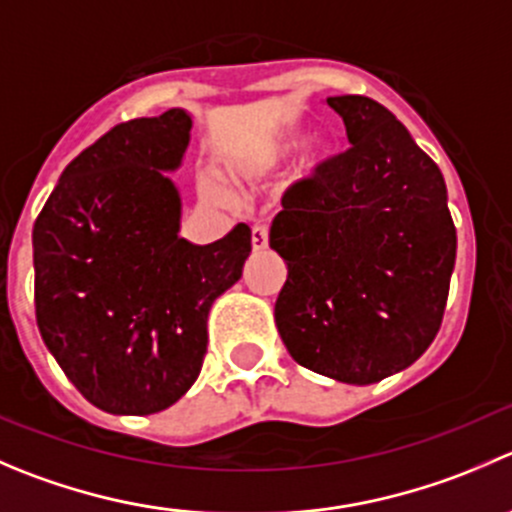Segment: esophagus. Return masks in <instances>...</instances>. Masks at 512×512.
I'll use <instances>...</instances> for the list:
<instances>
[{"label": "esophagus", "mask_w": 512, "mask_h": 512, "mask_svg": "<svg viewBox=\"0 0 512 512\" xmlns=\"http://www.w3.org/2000/svg\"><path fill=\"white\" fill-rule=\"evenodd\" d=\"M267 242H270V230H267L265 225L252 227V247H255V250H265Z\"/></svg>", "instance_id": "1"}]
</instances>
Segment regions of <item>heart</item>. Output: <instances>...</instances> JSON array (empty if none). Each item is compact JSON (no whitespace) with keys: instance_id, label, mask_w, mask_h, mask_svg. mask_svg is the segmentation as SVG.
Listing matches in <instances>:
<instances>
[{"instance_id":"obj_1","label":"heart","mask_w":512,"mask_h":512,"mask_svg":"<svg viewBox=\"0 0 512 512\" xmlns=\"http://www.w3.org/2000/svg\"><path fill=\"white\" fill-rule=\"evenodd\" d=\"M300 142H302L300 132H282L280 137H275V140L267 142L265 147H260V150H257L255 155H252L250 160H247L237 172H240V175H247V177L265 175V172L275 170L277 165H282V162H285L287 157H290L292 152L300 147ZM202 192H205L207 197H212V200H220V190H217V187L205 185L202 187Z\"/></svg>"}]
</instances>
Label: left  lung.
Listing matches in <instances>:
<instances>
[{"label":"left lung","mask_w":512,"mask_h":512,"mask_svg":"<svg viewBox=\"0 0 512 512\" xmlns=\"http://www.w3.org/2000/svg\"><path fill=\"white\" fill-rule=\"evenodd\" d=\"M350 147L282 195L270 247L287 262L275 322L302 367L370 385L435 340L455 267L443 172L388 107L327 97Z\"/></svg>","instance_id":"8db88e82"}]
</instances>
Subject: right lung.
<instances>
[{"instance_id": "add662e5", "label": "right lung", "mask_w": 512, "mask_h": 512, "mask_svg": "<svg viewBox=\"0 0 512 512\" xmlns=\"http://www.w3.org/2000/svg\"><path fill=\"white\" fill-rule=\"evenodd\" d=\"M190 130L185 109L117 124L64 167L34 222L39 332L104 413H160L192 388L212 302L252 250L242 222L212 245L180 237L165 172L180 167Z\"/></svg>"}]
</instances>
